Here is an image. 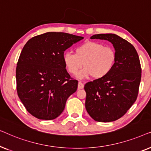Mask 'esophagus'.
<instances>
[{
	"label": "esophagus",
	"mask_w": 151,
	"mask_h": 151,
	"mask_svg": "<svg viewBox=\"0 0 151 151\" xmlns=\"http://www.w3.org/2000/svg\"><path fill=\"white\" fill-rule=\"evenodd\" d=\"M84 88V84L82 83V82H78V88L79 89H81V88Z\"/></svg>",
	"instance_id": "34e87169"
}]
</instances>
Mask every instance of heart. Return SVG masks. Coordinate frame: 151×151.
Returning a JSON list of instances; mask_svg holds the SVG:
<instances>
[{
    "instance_id": "b5f03b06",
    "label": "heart",
    "mask_w": 151,
    "mask_h": 151,
    "mask_svg": "<svg viewBox=\"0 0 151 151\" xmlns=\"http://www.w3.org/2000/svg\"><path fill=\"white\" fill-rule=\"evenodd\" d=\"M63 62L68 71L76 75L82 67L84 69L78 74L83 79L91 76L93 78H104L111 71L116 60L114 49L104 46L100 42L87 41L75 49V53L65 52Z\"/></svg>"
}]
</instances>
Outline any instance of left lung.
<instances>
[{
    "mask_svg": "<svg viewBox=\"0 0 151 151\" xmlns=\"http://www.w3.org/2000/svg\"><path fill=\"white\" fill-rule=\"evenodd\" d=\"M91 39L106 40L112 43L116 60L106 76L84 85L86 111L97 122L117 120L137 100L142 77L139 56L131 43L116 34H96Z\"/></svg>",
    "mask_w": 151,
    "mask_h": 151,
    "instance_id": "1",
    "label": "left lung"
}]
</instances>
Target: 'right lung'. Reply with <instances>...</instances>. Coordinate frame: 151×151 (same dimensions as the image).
<instances>
[{"instance_id":"obj_1","label":"right lung","mask_w":151,"mask_h":151,"mask_svg":"<svg viewBox=\"0 0 151 151\" xmlns=\"http://www.w3.org/2000/svg\"><path fill=\"white\" fill-rule=\"evenodd\" d=\"M84 38L47 32L24 45L16 69L18 96L27 111L40 119L51 120L63 113L68 98L78 88L63 62V54Z\"/></svg>"}]
</instances>
